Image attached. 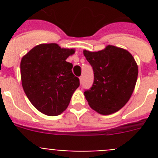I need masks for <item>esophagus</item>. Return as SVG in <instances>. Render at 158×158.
Returning a JSON list of instances; mask_svg holds the SVG:
<instances>
[{"mask_svg":"<svg viewBox=\"0 0 158 158\" xmlns=\"http://www.w3.org/2000/svg\"><path fill=\"white\" fill-rule=\"evenodd\" d=\"M79 79H80L81 83H82V81H83V76H81L80 77H79Z\"/></svg>","mask_w":158,"mask_h":158,"instance_id":"esophagus-1","label":"esophagus"}]
</instances>
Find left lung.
<instances>
[{"label": "left lung", "mask_w": 158, "mask_h": 158, "mask_svg": "<svg viewBox=\"0 0 158 158\" xmlns=\"http://www.w3.org/2000/svg\"><path fill=\"white\" fill-rule=\"evenodd\" d=\"M93 67L94 80L85 90L89 106L102 115L121 109L133 93L138 77V65L133 56L122 48L107 46L103 51H84Z\"/></svg>", "instance_id": "1"}]
</instances>
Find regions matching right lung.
<instances>
[{"instance_id": "obj_1", "label": "right lung", "mask_w": 158, "mask_h": 158, "mask_svg": "<svg viewBox=\"0 0 158 158\" xmlns=\"http://www.w3.org/2000/svg\"><path fill=\"white\" fill-rule=\"evenodd\" d=\"M74 50L58 44H40L31 49L20 62L22 86L36 109L50 116L60 115L69 105L80 80L65 60Z\"/></svg>"}]
</instances>
